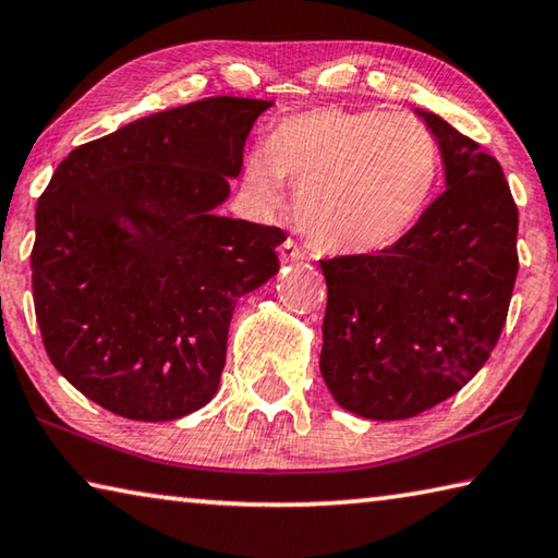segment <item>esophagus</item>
I'll list each match as a JSON object with an SVG mask.
<instances>
[{
  "mask_svg": "<svg viewBox=\"0 0 558 558\" xmlns=\"http://www.w3.org/2000/svg\"><path fill=\"white\" fill-rule=\"evenodd\" d=\"M278 253H280V260H282V263H302V260H307L305 251L298 248V243H292L290 239L280 243Z\"/></svg>",
  "mask_w": 558,
  "mask_h": 558,
  "instance_id": "obj_1",
  "label": "esophagus"
}]
</instances>
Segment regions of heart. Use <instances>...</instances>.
<instances>
[{
  "label": "heart",
  "instance_id": "obj_1",
  "mask_svg": "<svg viewBox=\"0 0 558 558\" xmlns=\"http://www.w3.org/2000/svg\"><path fill=\"white\" fill-rule=\"evenodd\" d=\"M440 145L409 112L319 106L292 112L270 130L266 153L243 162L241 189L260 216L286 206L329 256H374L409 235L436 196Z\"/></svg>",
  "mask_w": 558,
  "mask_h": 558
}]
</instances>
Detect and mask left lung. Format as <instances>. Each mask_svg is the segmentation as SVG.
Masks as SVG:
<instances>
[{"mask_svg": "<svg viewBox=\"0 0 558 558\" xmlns=\"http://www.w3.org/2000/svg\"><path fill=\"white\" fill-rule=\"evenodd\" d=\"M446 192L376 256L319 260V372L344 411L403 421L458 393L493 354L517 278V206L502 167L436 112Z\"/></svg>", "mask_w": 558, "mask_h": 558, "instance_id": "obj_1", "label": "left lung"}]
</instances>
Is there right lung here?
I'll return each instance as SVG.
<instances>
[{"label": "right lung", "mask_w": 558, "mask_h": 558, "mask_svg": "<svg viewBox=\"0 0 558 558\" xmlns=\"http://www.w3.org/2000/svg\"><path fill=\"white\" fill-rule=\"evenodd\" d=\"M270 100L206 98L93 140L36 206L32 290L51 364L130 421H177L221 384L235 302L286 233L221 216Z\"/></svg>", "instance_id": "right-lung-1"}]
</instances>
